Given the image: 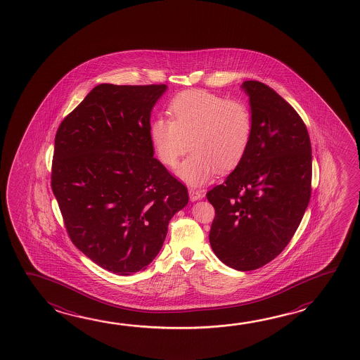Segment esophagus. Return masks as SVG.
Instances as JSON below:
<instances>
[{
	"label": "esophagus",
	"instance_id": "34e87169",
	"mask_svg": "<svg viewBox=\"0 0 360 360\" xmlns=\"http://www.w3.org/2000/svg\"><path fill=\"white\" fill-rule=\"evenodd\" d=\"M204 194L200 191V190L193 189V188H190L189 189V198L191 202H196V200H199V199H202L203 198Z\"/></svg>",
	"mask_w": 360,
	"mask_h": 360
}]
</instances>
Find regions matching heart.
I'll return each instance as SVG.
<instances>
[{
	"instance_id": "1",
	"label": "heart",
	"mask_w": 360,
	"mask_h": 360,
	"mask_svg": "<svg viewBox=\"0 0 360 360\" xmlns=\"http://www.w3.org/2000/svg\"><path fill=\"white\" fill-rule=\"evenodd\" d=\"M169 114L171 119L160 117L152 122L150 142L158 161L170 169L191 148L177 170L185 183L203 185L217 171L224 174L236 169L246 156L254 118L245 101L190 90L171 101Z\"/></svg>"
}]
</instances>
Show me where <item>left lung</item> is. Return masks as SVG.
<instances>
[{"mask_svg": "<svg viewBox=\"0 0 360 360\" xmlns=\"http://www.w3.org/2000/svg\"><path fill=\"white\" fill-rule=\"evenodd\" d=\"M254 131L246 156L207 193L216 210L210 242L229 268H262L285 249L311 198L312 150L307 128L281 95L245 81Z\"/></svg>", "mask_w": 360, "mask_h": 360, "instance_id": "obj_1", "label": "left lung"}]
</instances>
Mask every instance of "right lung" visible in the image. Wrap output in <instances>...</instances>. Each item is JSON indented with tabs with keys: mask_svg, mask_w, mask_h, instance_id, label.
Listing matches in <instances>:
<instances>
[{
	"mask_svg": "<svg viewBox=\"0 0 360 360\" xmlns=\"http://www.w3.org/2000/svg\"><path fill=\"white\" fill-rule=\"evenodd\" d=\"M166 85L101 84L59 125L53 194L73 245L118 275L144 270L188 189L153 157L150 111Z\"/></svg>",
	"mask_w": 360,
	"mask_h": 360,
	"instance_id": "obj_1",
	"label": "right lung"
}]
</instances>
